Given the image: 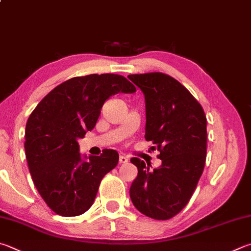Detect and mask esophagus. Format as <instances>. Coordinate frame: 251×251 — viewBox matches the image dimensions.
Wrapping results in <instances>:
<instances>
[{
  "label": "esophagus",
  "mask_w": 251,
  "mask_h": 251,
  "mask_svg": "<svg viewBox=\"0 0 251 251\" xmlns=\"http://www.w3.org/2000/svg\"><path fill=\"white\" fill-rule=\"evenodd\" d=\"M128 162V158L125 156H121L120 157V163H127Z\"/></svg>",
  "instance_id": "esophagus-1"
}]
</instances>
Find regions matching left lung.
<instances>
[{"label": "left lung", "mask_w": 251, "mask_h": 251, "mask_svg": "<svg viewBox=\"0 0 251 251\" xmlns=\"http://www.w3.org/2000/svg\"><path fill=\"white\" fill-rule=\"evenodd\" d=\"M128 79L145 95V138L156 145L162 162L151 170L139 158L130 159L138 169L130 200L144 215L169 220L188 204L203 173L206 117L201 104L170 75L151 72Z\"/></svg>", "instance_id": "1"}]
</instances>
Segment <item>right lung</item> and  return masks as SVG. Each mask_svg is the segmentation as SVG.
Wrapping results in <instances>:
<instances>
[{"mask_svg":"<svg viewBox=\"0 0 251 251\" xmlns=\"http://www.w3.org/2000/svg\"><path fill=\"white\" fill-rule=\"evenodd\" d=\"M120 75L75 76L56 86L30 114L25 153L36 189L52 211L78 216L92 206L103 176L117 166L116 150L81 156L78 140L94 128L104 102L117 93H135Z\"/></svg>","mask_w":251,"mask_h":251,"instance_id":"1","label":"right lung"}]
</instances>
